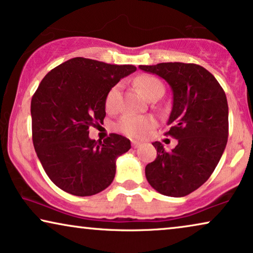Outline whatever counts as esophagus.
<instances>
[{
    "mask_svg": "<svg viewBox=\"0 0 253 253\" xmlns=\"http://www.w3.org/2000/svg\"><path fill=\"white\" fill-rule=\"evenodd\" d=\"M140 146H141V143H139V141H137V140H132V147L133 148H138Z\"/></svg>",
    "mask_w": 253,
    "mask_h": 253,
    "instance_id": "34e87169",
    "label": "esophagus"
}]
</instances>
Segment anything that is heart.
<instances>
[{"label": "heart", "instance_id": "heart-1", "mask_svg": "<svg viewBox=\"0 0 253 253\" xmlns=\"http://www.w3.org/2000/svg\"><path fill=\"white\" fill-rule=\"evenodd\" d=\"M140 94L145 99H151L154 95H160L164 92V85L158 78L153 76L141 75L137 77L133 82ZM120 87L119 85L113 86L112 88L107 92L105 99V107L108 112H113L116 109L117 99H119ZM155 122L152 117L148 116H133V115H124L116 124L117 130L121 132L127 134V136L133 138H141L154 127Z\"/></svg>", "mask_w": 253, "mask_h": 253}]
</instances>
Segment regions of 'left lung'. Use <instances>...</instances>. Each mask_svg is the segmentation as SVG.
Masks as SVG:
<instances>
[{
  "label": "left lung",
  "instance_id": "1",
  "mask_svg": "<svg viewBox=\"0 0 253 253\" xmlns=\"http://www.w3.org/2000/svg\"><path fill=\"white\" fill-rule=\"evenodd\" d=\"M164 78L172 91L166 136L178 140L165 151L154 141L157 159L145 168L148 183L161 195L184 197L202 186L219 164L228 140V102L215 77L193 63L139 65Z\"/></svg>",
  "mask_w": 253,
  "mask_h": 253
}]
</instances>
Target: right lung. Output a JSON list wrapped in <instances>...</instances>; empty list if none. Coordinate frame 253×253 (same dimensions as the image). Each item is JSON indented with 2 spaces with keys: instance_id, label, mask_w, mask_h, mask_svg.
I'll return each mask as SVG.
<instances>
[{
  "instance_id": "obj_1",
  "label": "right lung",
  "mask_w": 253,
  "mask_h": 253,
  "mask_svg": "<svg viewBox=\"0 0 253 253\" xmlns=\"http://www.w3.org/2000/svg\"><path fill=\"white\" fill-rule=\"evenodd\" d=\"M137 70L134 65L71 58L44 76L31 101L32 139L42 167L55 185L74 196H93L112 184L116 159L130 140L112 133L88 137L103 123L107 92Z\"/></svg>"
}]
</instances>
